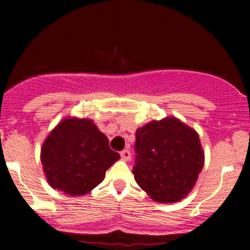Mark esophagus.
<instances>
[{
	"label": "esophagus",
	"instance_id": "1",
	"mask_svg": "<svg viewBox=\"0 0 250 250\" xmlns=\"http://www.w3.org/2000/svg\"><path fill=\"white\" fill-rule=\"evenodd\" d=\"M130 151L128 150V149H125V150L121 151V157L122 160H125V161H129L130 160Z\"/></svg>",
	"mask_w": 250,
	"mask_h": 250
}]
</instances>
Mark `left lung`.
Here are the masks:
<instances>
[{
    "instance_id": "obj_1",
    "label": "left lung",
    "mask_w": 250,
    "mask_h": 250,
    "mask_svg": "<svg viewBox=\"0 0 250 250\" xmlns=\"http://www.w3.org/2000/svg\"><path fill=\"white\" fill-rule=\"evenodd\" d=\"M135 181L156 202L187 196L203 168L199 135L175 117L151 121L136 130Z\"/></svg>"
}]
</instances>
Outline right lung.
<instances>
[{
	"mask_svg": "<svg viewBox=\"0 0 250 250\" xmlns=\"http://www.w3.org/2000/svg\"><path fill=\"white\" fill-rule=\"evenodd\" d=\"M120 159L108 137L87 119H65L42 146L41 162L51 188L77 196L102 182L105 171Z\"/></svg>",
	"mask_w": 250,
	"mask_h": 250,
	"instance_id": "1",
	"label": "right lung"
}]
</instances>
